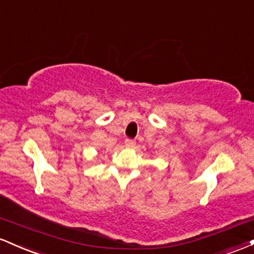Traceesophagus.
<instances>
[{
  "instance_id": "1",
  "label": "esophagus",
  "mask_w": 254,
  "mask_h": 254,
  "mask_svg": "<svg viewBox=\"0 0 254 254\" xmlns=\"http://www.w3.org/2000/svg\"><path fill=\"white\" fill-rule=\"evenodd\" d=\"M125 145H126L127 147H134L135 146V140H134V139L127 138L126 140H125Z\"/></svg>"
}]
</instances>
